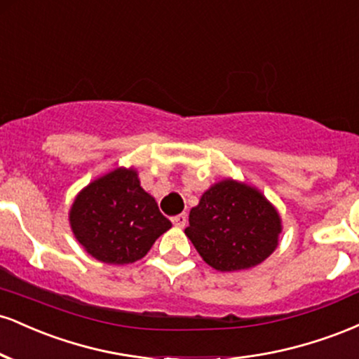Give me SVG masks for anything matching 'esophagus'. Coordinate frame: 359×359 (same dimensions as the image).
<instances>
[{
  "instance_id": "34e87169",
  "label": "esophagus",
  "mask_w": 359,
  "mask_h": 359,
  "mask_svg": "<svg viewBox=\"0 0 359 359\" xmlns=\"http://www.w3.org/2000/svg\"><path fill=\"white\" fill-rule=\"evenodd\" d=\"M172 222H174L177 228H184V226L187 224V214L182 212L179 214V216H174L172 217Z\"/></svg>"
}]
</instances>
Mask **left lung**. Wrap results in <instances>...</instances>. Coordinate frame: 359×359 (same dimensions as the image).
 I'll use <instances>...</instances> for the list:
<instances>
[{
    "label": "left lung",
    "instance_id": "1",
    "mask_svg": "<svg viewBox=\"0 0 359 359\" xmlns=\"http://www.w3.org/2000/svg\"><path fill=\"white\" fill-rule=\"evenodd\" d=\"M280 216L262 192L222 180L191 209L185 234L208 265L219 271L257 266L277 248Z\"/></svg>",
    "mask_w": 359,
    "mask_h": 359
}]
</instances>
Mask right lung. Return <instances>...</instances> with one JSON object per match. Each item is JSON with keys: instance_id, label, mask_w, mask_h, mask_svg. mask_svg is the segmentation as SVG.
Here are the masks:
<instances>
[{"instance_id": "1", "label": "right lung", "mask_w": 359, "mask_h": 359, "mask_svg": "<svg viewBox=\"0 0 359 359\" xmlns=\"http://www.w3.org/2000/svg\"><path fill=\"white\" fill-rule=\"evenodd\" d=\"M71 226L86 251L111 265L143 258L172 222L140 187L133 168H116L90 182L74 201Z\"/></svg>"}]
</instances>
